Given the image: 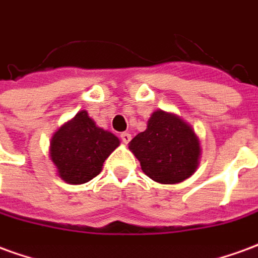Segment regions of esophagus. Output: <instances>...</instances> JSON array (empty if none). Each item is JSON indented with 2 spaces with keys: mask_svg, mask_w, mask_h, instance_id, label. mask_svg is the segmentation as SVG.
Masks as SVG:
<instances>
[{
  "mask_svg": "<svg viewBox=\"0 0 258 258\" xmlns=\"http://www.w3.org/2000/svg\"><path fill=\"white\" fill-rule=\"evenodd\" d=\"M120 138H121V141H123L124 144H128L130 141H131V134H130V133H121V134H120Z\"/></svg>",
  "mask_w": 258,
  "mask_h": 258,
  "instance_id": "34e87169",
  "label": "esophagus"
}]
</instances>
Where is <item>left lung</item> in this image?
<instances>
[{"label":"left lung","mask_w":258,"mask_h":258,"mask_svg":"<svg viewBox=\"0 0 258 258\" xmlns=\"http://www.w3.org/2000/svg\"><path fill=\"white\" fill-rule=\"evenodd\" d=\"M128 149L142 171L159 184H178L196 171L200 141L192 125L162 109L152 113L145 131L130 141Z\"/></svg>","instance_id":"left-lung-1"}]
</instances>
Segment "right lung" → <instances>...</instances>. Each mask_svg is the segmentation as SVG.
Returning a JSON list of instances; mask_svg holds the SVG:
<instances>
[{
  "label": "right lung",
  "instance_id": "obj_1",
  "mask_svg": "<svg viewBox=\"0 0 258 258\" xmlns=\"http://www.w3.org/2000/svg\"><path fill=\"white\" fill-rule=\"evenodd\" d=\"M118 145L116 135L98 127L87 110H80L53 133L49 157L64 182L80 185L101 173L103 162Z\"/></svg>",
  "mask_w": 258,
  "mask_h": 258
}]
</instances>
